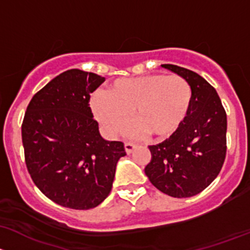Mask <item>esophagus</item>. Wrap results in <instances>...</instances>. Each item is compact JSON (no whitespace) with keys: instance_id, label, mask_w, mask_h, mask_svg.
Returning <instances> with one entry per match:
<instances>
[{"instance_id":"obj_1","label":"esophagus","mask_w":250,"mask_h":250,"mask_svg":"<svg viewBox=\"0 0 250 250\" xmlns=\"http://www.w3.org/2000/svg\"><path fill=\"white\" fill-rule=\"evenodd\" d=\"M124 146H125V151H126V153L131 154L133 151V149L136 148V144H133V143H131V142H125Z\"/></svg>"}]
</instances>
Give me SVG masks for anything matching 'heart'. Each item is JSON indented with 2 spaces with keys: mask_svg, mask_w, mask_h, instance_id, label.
Returning <instances> with one entry per match:
<instances>
[{
  "mask_svg": "<svg viewBox=\"0 0 250 250\" xmlns=\"http://www.w3.org/2000/svg\"><path fill=\"white\" fill-rule=\"evenodd\" d=\"M192 90L184 77L153 73L120 78L91 97L92 113L109 136L122 131L133 110L138 124L130 133L146 131L154 138L176 133L189 113Z\"/></svg>",
  "mask_w": 250,
  "mask_h": 250,
  "instance_id": "obj_1",
  "label": "heart"
}]
</instances>
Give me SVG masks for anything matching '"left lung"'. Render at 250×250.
I'll return each instance as SVG.
<instances>
[{
	"instance_id": "obj_1",
	"label": "left lung",
	"mask_w": 250,
	"mask_h": 250,
	"mask_svg": "<svg viewBox=\"0 0 250 250\" xmlns=\"http://www.w3.org/2000/svg\"><path fill=\"white\" fill-rule=\"evenodd\" d=\"M184 77L192 90L189 113L168 140L149 146L144 172L151 184L172 197L200 194L219 174L226 155V112L215 89L200 74L165 63Z\"/></svg>"
}]
</instances>
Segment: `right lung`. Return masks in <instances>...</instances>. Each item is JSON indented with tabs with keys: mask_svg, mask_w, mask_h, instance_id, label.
I'll list each match as a JSON object with an SVG mask.
<instances>
[{
	"mask_svg": "<svg viewBox=\"0 0 250 250\" xmlns=\"http://www.w3.org/2000/svg\"><path fill=\"white\" fill-rule=\"evenodd\" d=\"M104 77L82 69L59 74L36 92L21 125L25 163L36 187L62 207L90 209L109 195L124 143L101 137L90 94Z\"/></svg>",
	"mask_w": 250,
	"mask_h": 250,
	"instance_id": "obj_1",
	"label": "right lung"
}]
</instances>
